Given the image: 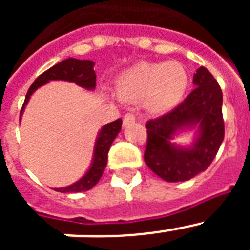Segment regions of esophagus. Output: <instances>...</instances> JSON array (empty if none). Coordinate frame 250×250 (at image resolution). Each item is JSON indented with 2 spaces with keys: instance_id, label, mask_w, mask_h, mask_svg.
<instances>
[{
  "instance_id": "34e87169",
  "label": "esophagus",
  "mask_w": 250,
  "mask_h": 250,
  "mask_svg": "<svg viewBox=\"0 0 250 250\" xmlns=\"http://www.w3.org/2000/svg\"><path fill=\"white\" fill-rule=\"evenodd\" d=\"M135 120H136L135 115L132 114V112H127V114L124 116V120H123L124 126H129V125H131L132 123H135Z\"/></svg>"
}]
</instances>
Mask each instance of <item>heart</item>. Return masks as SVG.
<instances>
[{
  "mask_svg": "<svg viewBox=\"0 0 250 250\" xmlns=\"http://www.w3.org/2000/svg\"><path fill=\"white\" fill-rule=\"evenodd\" d=\"M189 75L178 61L139 62L124 71L115 83L118 98L126 103H140L149 111L161 114L174 109L184 98Z\"/></svg>",
  "mask_w": 250,
  "mask_h": 250,
  "instance_id": "heart-1",
  "label": "heart"
}]
</instances>
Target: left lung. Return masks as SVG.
Instances as JSON below:
<instances>
[{
  "label": "left lung",
  "mask_w": 250,
  "mask_h": 250,
  "mask_svg": "<svg viewBox=\"0 0 250 250\" xmlns=\"http://www.w3.org/2000/svg\"><path fill=\"white\" fill-rule=\"evenodd\" d=\"M195 89L167 114L146 123L144 160L165 182H185L208 169L224 139L223 94L218 81L204 66L193 77ZM200 127L193 146L185 149L169 140L179 129Z\"/></svg>",
  "instance_id": "obj_1"
}]
</instances>
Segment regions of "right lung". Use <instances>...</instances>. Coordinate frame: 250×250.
Masks as SVG:
<instances>
[{
  "label": "right lung",
  "instance_id": "right-lung-1",
  "mask_svg": "<svg viewBox=\"0 0 250 250\" xmlns=\"http://www.w3.org/2000/svg\"><path fill=\"white\" fill-rule=\"evenodd\" d=\"M94 65L95 63L90 60L67 59L48 68L47 71L42 72L28 89L27 94H26L25 103L22 105L21 112H20V118H21L23 109H25V105L28 103L30 96L34 94L35 90L39 89L40 86L45 85L51 80L71 81V83H77L79 86L85 87L87 90L95 89L96 75H95L94 71ZM121 124H123L121 119H118V120L112 121V123L106 124L105 126L100 130L96 144H95L94 160H92L89 171L79 182L68 185L66 188H57L55 190L61 191V193H80V191L90 190L91 188L98 184V182L103 176L106 164H107V152H109L112 141L115 140V138L120 132Z\"/></svg>",
  "mask_w": 250,
  "mask_h": 250
}]
</instances>
